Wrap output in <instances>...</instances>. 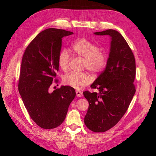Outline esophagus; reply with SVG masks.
<instances>
[{
  "label": "esophagus",
  "instance_id": "esophagus-1",
  "mask_svg": "<svg viewBox=\"0 0 156 156\" xmlns=\"http://www.w3.org/2000/svg\"><path fill=\"white\" fill-rule=\"evenodd\" d=\"M76 93L78 97H82V96H83V93H82L80 90H76Z\"/></svg>",
  "mask_w": 156,
  "mask_h": 156
}]
</instances>
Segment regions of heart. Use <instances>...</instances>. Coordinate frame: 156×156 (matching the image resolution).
I'll return each mask as SVG.
<instances>
[{
  "instance_id": "heart-1",
  "label": "heart",
  "mask_w": 156,
  "mask_h": 156,
  "mask_svg": "<svg viewBox=\"0 0 156 156\" xmlns=\"http://www.w3.org/2000/svg\"><path fill=\"white\" fill-rule=\"evenodd\" d=\"M72 52L76 55L84 58L83 67L88 69L93 73L101 72L106 65V56L102 51L100 50L98 46L87 39H78L72 46ZM70 55L66 49H63L58 54V65L63 72L69 69ZM92 80V78L87 72H71L66 75L63 82L66 85L80 89Z\"/></svg>"
}]
</instances>
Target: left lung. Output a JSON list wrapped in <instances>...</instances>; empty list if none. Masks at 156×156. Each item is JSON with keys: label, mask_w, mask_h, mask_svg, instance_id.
<instances>
[{"label": "left lung", "mask_w": 156, "mask_h": 156, "mask_svg": "<svg viewBox=\"0 0 156 156\" xmlns=\"http://www.w3.org/2000/svg\"><path fill=\"white\" fill-rule=\"evenodd\" d=\"M94 34L110 36V47L105 69L90 85L99 93L83 92L89 104L84 123L93 132H104L114 127L128 108L136 92V62L118 31L108 29Z\"/></svg>", "instance_id": "left-lung-1"}]
</instances>
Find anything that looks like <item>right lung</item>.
I'll return each mask as SVG.
<instances>
[{
  "mask_svg": "<svg viewBox=\"0 0 156 156\" xmlns=\"http://www.w3.org/2000/svg\"><path fill=\"white\" fill-rule=\"evenodd\" d=\"M72 34L57 29L41 31L28 46L22 57L18 90L30 118L41 128L60 126L76 97L74 89L69 86H61L52 93L48 90L58 71L62 38Z\"/></svg>",
  "mask_w": 156,
  "mask_h": 156,
  "instance_id": "1",
  "label": "right lung"
}]
</instances>
